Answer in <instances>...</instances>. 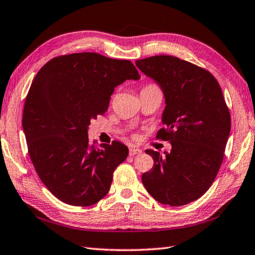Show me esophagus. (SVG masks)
<instances>
[{"label":"esophagus","mask_w":255,"mask_h":255,"mask_svg":"<svg viewBox=\"0 0 255 255\" xmlns=\"http://www.w3.org/2000/svg\"><path fill=\"white\" fill-rule=\"evenodd\" d=\"M141 153V150L139 148H130L129 149V156L130 157H133L136 156V154H140Z\"/></svg>","instance_id":"34e87169"}]
</instances>
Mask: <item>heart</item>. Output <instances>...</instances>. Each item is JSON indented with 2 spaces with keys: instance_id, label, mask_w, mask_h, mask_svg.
I'll use <instances>...</instances> for the list:
<instances>
[{
  "instance_id": "obj_1",
  "label": "heart",
  "mask_w": 255,
  "mask_h": 255,
  "mask_svg": "<svg viewBox=\"0 0 255 255\" xmlns=\"http://www.w3.org/2000/svg\"><path fill=\"white\" fill-rule=\"evenodd\" d=\"M149 91H159V88H158L157 85L148 84V85H146V86L142 88L141 92H149Z\"/></svg>"
}]
</instances>
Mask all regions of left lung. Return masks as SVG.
I'll list each match as a JSON object with an SVG mask.
<instances>
[{
	"instance_id": "8db88e82",
	"label": "left lung",
	"mask_w": 255,
	"mask_h": 255,
	"mask_svg": "<svg viewBox=\"0 0 255 255\" xmlns=\"http://www.w3.org/2000/svg\"><path fill=\"white\" fill-rule=\"evenodd\" d=\"M163 91L166 108L157 139L171 143L170 152L146 150L153 159L141 180L162 204L180 207L202 197L223 160L231 116L220 85L200 66L169 55L136 61Z\"/></svg>"
}]
</instances>
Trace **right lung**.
I'll return each mask as SVG.
<instances>
[{"label": "right lung", "mask_w": 255, "mask_h": 255, "mask_svg": "<svg viewBox=\"0 0 255 255\" xmlns=\"http://www.w3.org/2000/svg\"><path fill=\"white\" fill-rule=\"evenodd\" d=\"M130 61L97 53L54 57L39 69L24 104L22 125L39 179L58 200L89 207L106 196L128 148L88 139L92 119L107 112L114 89L139 79Z\"/></svg>", "instance_id": "add662e5"}]
</instances>
